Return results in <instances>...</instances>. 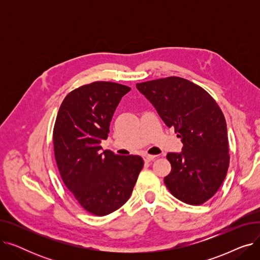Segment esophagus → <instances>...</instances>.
<instances>
[{
	"label": "esophagus",
	"mask_w": 260,
	"mask_h": 260,
	"mask_svg": "<svg viewBox=\"0 0 260 260\" xmlns=\"http://www.w3.org/2000/svg\"><path fill=\"white\" fill-rule=\"evenodd\" d=\"M155 158H156V156H154V155H148V154L143 155V159H144V161H146V162L151 161V160H154Z\"/></svg>",
	"instance_id": "esophagus-1"
}]
</instances>
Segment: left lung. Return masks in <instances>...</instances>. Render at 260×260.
I'll list each match as a JSON object with an SVG mask.
<instances>
[{
	"mask_svg": "<svg viewBox=\"0 0 260 260\" xmlns=\"http://www.w3.org/2000/svg\"><path fill=\"white\" fill-rule=\"evenodd\" d=\"M167 126L181 138L180 153H169L171 173L165 177L170 192L184 203L199 206L222 184L230 162L226 123L211 95L179 77L136 84Z\"/></svg>",
	"mask_w": 260,
	"mask_h": 260,
	"instance_id": "8db88e82",
	"label": "left lung"
}]
</instances>
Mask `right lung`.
<instances>
[{"mask_svg": "<svg viewBox=\"0 0 260 260\" xmlns=\"http://www.w3.org/2000/svg\"><path fill=\"white\" fill-rule=\"evenodd\" d=\"M131 87L92 82L68 93L53 128L54 157L62 180L87 212L105 216L131 197L143 159L101 146L122 97Z\"/></svg>", "mask_w": 260, "mask_h": 260, "instance_id": "right-lung-1", "label": "right lung"}]
</instances>
